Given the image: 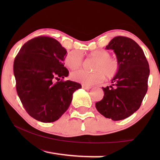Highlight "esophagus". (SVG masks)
<instances>
[{
    "mask_svg": "<svg viewBox=\"0 0 160 160\" xmlns=\"http://www.w3.org/2000/svg\"><path fill=\"white\" fill-rule=\"evenodd\" d=\"M82 88L84 89H90L92 88V87L87 86V85H85V84H82Z\"/></svg>",
    "mask_w": 160,
    "mask_h": 160,
    "instance_id": "1",
    "label": "esophagus"
}]
</instances>
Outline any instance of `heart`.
Returning a JSON list of instances; mask_svg holds the SVG:
<instances>
[{
    "label": "heart",
    "mask_w": 160,
    "mask_h": 160,
    "mask_svg": "<svg viewBox=\"0 0 160 160\" xmlns=\"http://www.w3.org/2000/svg\"><path fill=\"white\" fill-rule=\"evenodd\" d=\"M89 56L97 60L93 66L95 71L87 72L84 70L73 71L71 76L73 81L90 86L102 82L105 76L108 78H112L119 72V62L115 58H111V54L108 52L95 50L92 52ZM65 63L71 69H76L81 67L83 63L82 52L80 51L68 52L65 58Z\"/></svg>",
    "instance_id": "heart-1"
}]
</instances>
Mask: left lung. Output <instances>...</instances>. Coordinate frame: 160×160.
Listing matches in <instances>:
<instances>
[{"mask_svg": "<svg viewBox=\"0 0 160 160\" xmlns=\"http://www.w3.org/2000/svg\"><path fill=\"white\" fill-rule=\"evenodd\" d=\"M117 55L119 70L111 86L102 87V99L95 103L98 112L113 121L126 119L138 110L148 89L149 65L143 49L128 37L117 36L106 47Z\"/></svg>", "mask_w": 160, "mask_h": 160, "instance_id": "1", "label": "left lung"}]
</instances>
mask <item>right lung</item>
<instances>
[{"mask_svg":"<svg viewBox=\"0 0 160 160\" xmlns=\"http://www.w3.org/2000/svg\"><path fill=\"white\" fill-rule=\"evenodd\" d=\"M66 53L56 39L38 36L26 42L14 59L17 95L28 114L38 121L60 119L74 92L82 88L77 82L62 81L69 73L63 62Z\"/></svg>","mask_w":160,"mask_h":160,"instance_id":"add662e5","label":"right lung"}]
</instances>
